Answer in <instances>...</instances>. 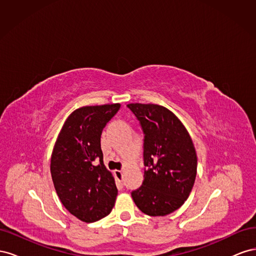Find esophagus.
<instances>
[{
  "label": "esophagus",
  "instance_id": "1",
  "mask_svg": "<svg viewBox=\"0 0 256 256\" xmlns=\"http://www.w3.org/2000/svg\"><path fill=\"white\" fill-rule=\"evenodd\" d=\"M114 174H115L116 180H118L120 182H122V171H115Z\"/></svg>",
  "mask_w": 256,
  "mask_h": 256
}]
</instances>
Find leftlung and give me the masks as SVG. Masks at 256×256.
<instances>
[{"label": "left lung", "mask_w": 256, "mask_h": 256, "mask_svg": "<svg viewBox=\"0 0 256 256\" xmlns=\"http://www.w3.org/2000/svg\"><path fill=\"white\" fill-rule=\"evenodd\" d=\"M127 106L144 132V180L131 196L142 212L166 216L187 200L194 184V145L182 122L166 108L154 104Z\"/></svg>", "instance_id": "1"}]
</instances>
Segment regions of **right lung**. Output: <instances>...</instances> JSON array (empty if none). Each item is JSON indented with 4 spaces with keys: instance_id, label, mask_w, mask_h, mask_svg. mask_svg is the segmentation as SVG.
<instances>
[{
    "instance_id": "right-lung-1",
    "label": "right lung",
    "mask_w": 256,
    "mask_h": 256,
    "mask_svg": "<svg viewBox=\"0 0 256 256\" xmlns=\"http://www.w3.org/2000/svg\"><path fill=\"white\" fill-rule=\"evenodd\" d=\"M120 108V104H112L74 110L53 147L50 170L54 188L67 210L83 222L104 218L118 196L114 177L104 164L100 138Z\"/></svg>"
}]
</instances>
